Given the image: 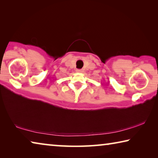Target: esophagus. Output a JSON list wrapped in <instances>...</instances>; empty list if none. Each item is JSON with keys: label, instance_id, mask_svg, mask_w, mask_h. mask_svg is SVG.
<instances>
[{"label": "esophagus", "instance_id": "1", "mask_svg": "<svg viewBox=\"0 0 158 158\" xmlns=\"http://www.w3.org/2000/svg\"><path fill=\"white\" fill-rule=\"evenodd\" d=\"M76 71H77V73H82L83 72H84V69H77Z\"/></svg>", "mask_w": 158, "mask_h": 158}]
</instances>
